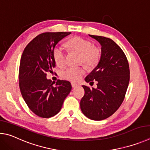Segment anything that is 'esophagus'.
<instances>
[{
    "label": "esophagus",
    "instance_id": "34e87169",
    "mask_svg": "<svg viewBox=\"0 0 150 150\" xmlns=\"http://www.w3.org/2000/svg\"><path fill=\"white\" fill-rule=\"evenodd\" d=\"M71 85H72V88H76V87H77L78 86V84L76 83H75V82H71Z\"/></svg>",
    "mask_w": 150,
    "mask_h": 150
}]
</instances>
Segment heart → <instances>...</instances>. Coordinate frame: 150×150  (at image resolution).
I'll return each instance as SVG.
<instances>
[{"mask_svg": "<svg viewBox=\"0 0 150 150\" xmlns=\"http://www.w3.org/2000/svg\"><path fill=\"white\" fill-rule=\"evenodd\" d=\"M66 46L71 52L79 54V62H83L88 68H93L98 64L100 52L93 47L91 41L80 37H74L66 43ZM53 59L57 65L62 67L65 62V54L59 47H55L52 52ZM85 73L83 67H68L60 72L61 77L70 81H77Z\"/></svg>", "mask_w": 150, "mask_h": 150, "instance_id": "b5f03b06", "label": "heart"}]
</instances>
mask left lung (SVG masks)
Instances as JSON below:
<instances>
[{
  "instance_id": "8db88e82",
  "label": "left lung",
  "mask_w": 150,
  "mask_h": 150,
  "mask_svg": "<svg viewBox=\"0 0 150 150\" xmlns=\"http://www.w3.org/2000/svg\"><path fill=\"white\" fill-rule=\"evenodd\" d=\"M101 46L97 67L86 77V82L96 81L97 88L82 86L85 93L80 101L83 114L93 120L107 119L119 108L130 80L129 64L121 48L111 39L89 35Z\"/></svg>"
}]
</instances>
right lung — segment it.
<instances>
[{
	"label": "right lung",
	"instance_id": "right-lung-1",
	"mask_svg": "<svg viewBox=\"0 0 150 150\" xmlns=\"http://www.w3.org/2000/svg\"><path fill=\"white\" fill-rule=\"evenodd\" d=\"M70 32H46L31 40L20 59L19 86L21 93L29 108L38 116L50 118L62 108L65 98L70 93V82L57 80L53 86L47 79V72L55 67L53 50L56 45Z\"/></svg>",
	"mask_w": 150,
	"mask_h": 150
}]
</instances>
